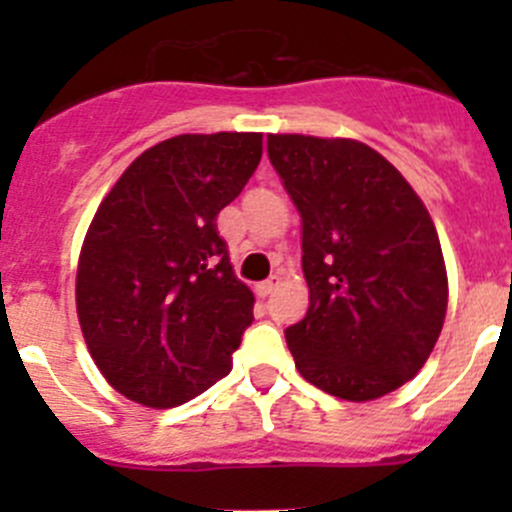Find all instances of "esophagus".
I'll list each match as a JSON object with an SVG mask.
<instances>
[{"label":"esophagus","mask_w":512,"mask_h":512,"mask_svg":"<svg viewBox=\"0 0 512 512\" xmlns=\"http://www.w3.org/2000/svg\"><path fill=\"white\" fill-rule=\"evenodd\" d=\"M277 287H280V277L275 275V277H270V280L260 282V285L255 287V292H257V297H262V299H265V297H270V294L275 292Z\"/></svg>","instance_id":"34e87169"}]
</instances>
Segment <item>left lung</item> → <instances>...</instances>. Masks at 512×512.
<instances>
[{
  "mask_svg": "<svg viewBox=\"0 0 512 512\" xmlns=\"http://www.w3.org/2000/svg\"><path fill=\"white\" fill-rule=\"evenodd\" d=\"M267 153L302 218L309 309L285 329L294 366L344 401L396 391L431 356L448 307L426 205L352 138L270 133Z\"/></svg>",
  "mask_w": 512,
  "mask_h": 512,
  "instance_id": "left-lung-1",
  "label": "left lung"
}]
</instances>
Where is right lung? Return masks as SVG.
<instances>
[{"instance_id": "right-lung-1", "label": "right lung", "mask_w": 512, "mask_h": 512, "mask_svg": "<svg viewBox=\"0 0 512 512\" xmlns=\"http://www.w3.org/2000/svg\"><path fill=\"white\" fill-rule=\"evenodd\" d=\"M262 158V133H183L133 160L98 205L76 272L86 347L136 404L173 409L230 374L252 324L218 213Z\"/></svg>"}]
</instances>
